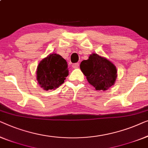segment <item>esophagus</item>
I'll return each mask as SVG.
<instances>
[{
  "instance_id": "obj_1",
  "label": "esophagus",
  "mask_w": 148,
  "mask_h": 148,
  "mask_svg": "<svg viewBox=\"0 0 148 148\" xmlns=\"http://www.w3.org/2000/svg\"><path fill=\"white\" fill-rule=\"evenodd\" d=\"M72 68H78L79 67V63H75V64H73L72 65Z\"/></svg>"
}]
</instances>
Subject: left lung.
I'll return each mask as SVG.
<instances>
[{
	"mask_svg": "<svg viewBox=\"0 0 148 148\" xmlns=\"http://www.w3.org/2000/svg\"><path fill=\"white\" fill-rule=\"evenodd\" d=\"M80 67L88 82L97 90H106L111 87L117 76L115 65L97 53H92L88 60H83Z\"/></svg>",
	"mask_w": 148,
	"mask_h": 148,
	"instance_id": "left-lung-1",
	"label": "left lung"
}]
</instances>
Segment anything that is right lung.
<instances>
[{
  "instance_id": "add662e5",
  "label": "right lung",
  "mask_w": 148,
  "mask_h": 148,
  "mask_svg": "<svg viewBox=\"0 0 148 148\" xmlns=\"http://www.w3.org/2000/svg\"><path fill=\"white\" fill-rule=\"evenodd\" d=\"M68 75L67 62L58 54H50L37 66V80L44 90L59 87L64 82Z\"/></svg>"
}]
</instances>
